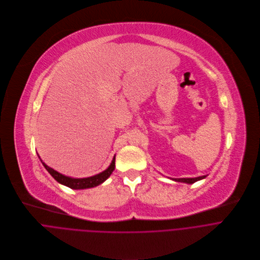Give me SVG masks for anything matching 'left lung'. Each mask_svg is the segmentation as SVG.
<instances>
[{"instance_id":"obj_1","label":"left lung","mask_w":260,"mask_h":260,"mask_svg":"<svg viewBox=\"0 0 260 260\" xmlns=\"http://www.w3.org/2000/svg\"><path fill=\"white\" fill-rule=\"evenodd\" d=\"M206 176H202V177H198V178H190V179H186V178H183V179H171L172 181H176V182H181V183H186V184H194L200 180H203L205 179Z\"/></svg>"}]
</instances>
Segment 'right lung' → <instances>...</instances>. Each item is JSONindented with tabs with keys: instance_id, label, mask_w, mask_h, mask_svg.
<instances>
[{
	"instance_id": "obj_1",
	"label": "right lung",
	"mask_w": 260,
	"mask_h": 260,
	"mask_svg": "<svg viewBox=\"0 0 260 260\" xmlns=\"http://www.w3.org/2000/svg\"><path fill=\"white\" fill-rule=\"evenodd\" d=\"M40 158V156H39ZM42 161V160H41ZM43 165L45 166V168L48 170L49 174L61 185H64L70 189L73 190H82V189H90V188H94L97 187L99 185H101L102 183H104L113 172L114 168H115V156L113 157L110 165L108 166L107 169H105L104 171L100 172V174L90 177V178H83V179H74V178H70V177H66L60 172L56 171L55 169L49 167L46 163H44L42 161Z\"/></svg>"
}]
</instances>
